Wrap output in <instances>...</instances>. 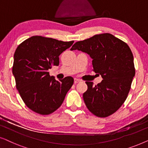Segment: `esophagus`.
<instances>
[{
	"label": "esophagus",
	"mask_w": 148,
	"mask_h": 148,
	"mask_svg": "<svg viewBox=\"0 0 148 148\" xmlns=\"http://www.w3.org/2000/svg\"><path fill=\"white\" fill-rule=\"evenodd\" d=\"M80 82H81V80L79 79H77V78L74 79V83H75V84H77V83H79Z\"/></svg>",
	"instance_id": "34e87169"
}]
</instances>
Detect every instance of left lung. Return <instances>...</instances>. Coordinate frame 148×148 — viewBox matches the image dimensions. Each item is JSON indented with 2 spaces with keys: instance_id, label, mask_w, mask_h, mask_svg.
Instances as JSON below:
<instances>
[{
  "instance_id": "left-lung-1",
  "label": "left lung",
  "mask_w": 148,
  "mask_h": 148,
  "mask_svg": "<svg viewBox=\"0 0 148 148\" xmlns=\"http://www.w3.org/2000/svg\"><path fill=\"white\" fill-rule=\"evenodd\" d=\"M87 53L92 59L93 71L103 80L94 86L86 82L83 98L87 108L98 117L114 113L126 100L135 71L129 46L110 34L96 35L74 44L71 50Z\"/></svg>"
}]
</instances>
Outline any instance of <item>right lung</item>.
<instances>
[{"label":"right lung","instance_id":"obj_1","mask_svg":"<svg viewBox=\"0 0 148 148\" xmlns=\"http://www.w3.org/2000/svg\"><path fill=\"white\" fill-rule=\"evenodd\" d=\"M73 41L62 42L35 36L18 46L14 54L13 74L16 88L29 109L42 115L61 106L74 82L72 77L56 81L48 70L59 64V56Z\"/></svg>","mask_w":148,"mask_h":148}]
</instances>
